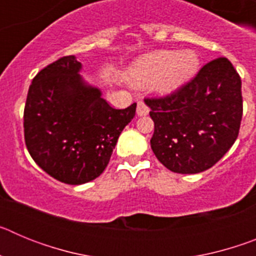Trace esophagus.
I'll list each match as a JSON object with an SVG mask.
<instances>
[{"instance_id": "34e87169", "label": "esophagus", "mask_w": 256, "mask_h": 256, "mask_svg": "<svg viewBox=\"0 0 256 256\" xmlns=\"http://www.w3.org/2000/svg\"><path fill=\"white\" fill-rule=\"evenodd\" d=\"M148 112H150L148 106L144 102H142V101H138V102H137V108H136V114H137V116H144V115H148Z\"/></svg>"}]
</instances>
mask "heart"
I'll list each match as a JSON object with an SVG mask.
<instances>
[{
  "label": "heart",
  "mask_w": 256,
  "mask_h": 256,
  "mask_svg": "<svg viewBox=\"0 0 256 256\" xmlns=\"http://www.w3.org/2000/svg\"><path fill=\"white\" fill-rule=\"evenodd\" d=\"M200 66L196 52L158 50L144 54L132 64L130 76L133 84L146 87L151 84L160 96L177 92L188 83Z\"/></svg>",
  "instance_id": "b5f03b06"
}]
</instances>
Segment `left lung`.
<instances>
[{
	"mask_svg": "<svg viewBox=\"0 0 256 256\" xmlns=\"http://www.w3.org/2000/svg\"><path fill=\"white\" fill-rule=\"evenodd\" d=\"M144 102L155 126L151 148L174 173L195 174L212 168L238 136L241 78L226 58L208 62L176 94Z\"/></svg>",
	"mask_w": 256,
	"mask_h": 256,
	"instance_id": "8db88e82",
	"label": "left lung"
}]
</instances>
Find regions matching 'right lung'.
Returning <instances> with one entry per match:
<instances>
[{"mask_svg":"<svg viewBox=\"0 0 256 256\" xmlns=\"http://www.w3.org/2000/svg\"><path fill=\"white\" fill-rule=\"evenodd\" d=\"M76 56H65L32 80L24 108V137L40 168L66 184L91 182L105 170L136 104L112 108L98 87L80 76Z\"/></svg>","mask_w":256,"mask_h":256,"instance_id":"add662e5","label":"right lung"}]
</instances>
